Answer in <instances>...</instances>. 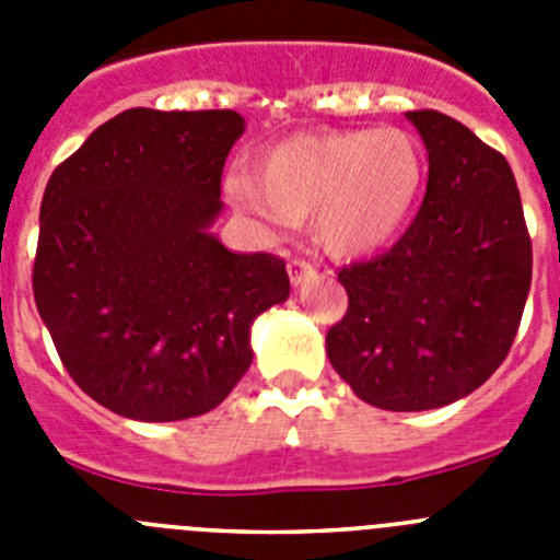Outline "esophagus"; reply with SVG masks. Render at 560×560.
I'll use <instances>...</instances> for the list:
<instances>
[{
	"instance_id": "obj_1",
	"label": "esophagus",
	"mask_w": 560,
	"mask_h": 560,
	"mask_svg": "<svg viewBox=\"0 0 560 560\" xmlns=\"http://www.w3.org/2000/svg\"><path fill=\"white\" fill-rule=\"evenodd\" d=\"M314 275H316V266L311 264V260H305V257H291L289 260V277L294 285L308 283Z\"/></svg>"
}]
</instances>
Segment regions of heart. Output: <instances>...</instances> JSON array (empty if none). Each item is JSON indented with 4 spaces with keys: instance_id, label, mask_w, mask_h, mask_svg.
<instances>
[{
    "instance_id": "b5f03b06",
    "label": "heart",
    "mask_w": 560,
    "mask_h": 560,
    "mask_svg": "<svg viewBox=\"0 0 560 560\" xmlns=\"http://www.w3.org/2000/svg\"><path fill=\"white\" fill-rule=\"evenodd\" d=\"M249 171L226 176L237 210L266 226L314 215L319 244L336 255H364L389 244L423 190V153L400 128L314 131L277 142Z\"/></svg>"
}]
</instances>
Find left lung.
Listing matches in <instances>:
<instances>
[{
  "label": "left lung",
  "instance_id": "left-lung-1",
  "mask_svg": "<svg viewBox=\"0 0 560 560\" xmlns=\"http://www.w3.org/2000/svg\"><path fill=\"white\" fill-rule=\"evenodd\" d=\"M407 117L429 151L427 196L393 249L339 271L348 314L325 339L350 389L389 412L482 387L516 339L533 277L508 160L448 114Z\"/></svg>",
  "mask_w": 560,
  "mask_h": 560
}]
</instances>
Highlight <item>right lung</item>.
<instances>
[{"label": "right lung", "mask_w": 560, "mask_h": 560, "mask_svg": "<svg viewBox=\"0 0 560 560\" xmlns=\"http://www.w3.org/2000/svg\"><path fill=\"white\" fill-rule=\"evenodd\" d=\"M244 126L232 108H128L49 176L36 308L72 381L122 418L219 407L252 364V323L289 300L283 257L210 232Z\"/></svg>", "instance_id": "obj_1"}]
</instances>
